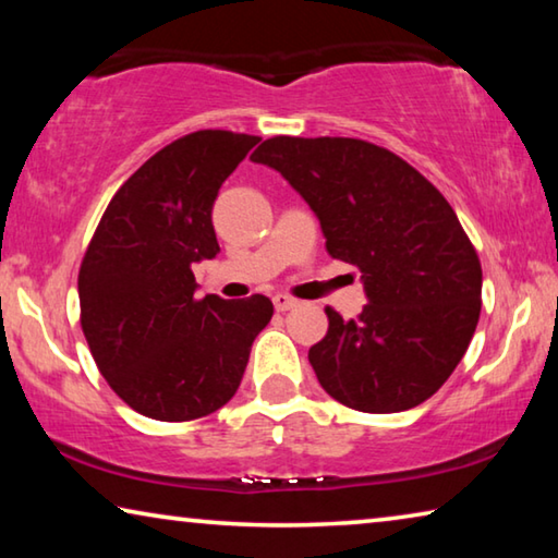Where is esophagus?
Listing matches in <instances>:
<instances>
[{
	"instance_id": "obj_1",
	"label": "esophagus",
	"mask_w": 558,
	"mask_h": 558,
	"mask_svg": "<svg viewBox=\"0 0 558 558\" xmlns=\"http://www.w3.org/2000/svg\"><path fill=\"white\" fill-rule=\"evenodd\" d=\"M272 305H276L278 313H288V310L298 307V300L288 298V295H276V298H272Z\"/></svg>"
}]
</instances>
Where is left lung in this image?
Instances as JSON below:
<instances>
[{"label":"left lung","instance_id":"obj_1","mask_svg":"<svg viewBox=\"0 0 558 558\" xmlns=\"http://www.w3.org/2000/svg\"><path fill=\"white\" fill-rule=\"evenodd\" d=\"M251 159L307 202L329 256L362 270V315L327 307V335L310 347L323 389L364 413L430 399L468 352L483 292L477 253L446 196L364 140L270 137Z\"/></svg>","mask_w":558,"mask_h":558}]
</instances>
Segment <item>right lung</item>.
I'll return each instance as SVG.
<instances>
[{
  "instance_id": "add662e5",
  "label": "right lung",
  "mask_w": 558,
  "mask_h": 558,
  "mask_svg": "<svg viewBox=\"0 0 558 558\" xmlns=\"http://www.w3.org/2000/svg\"><path fill=\"white\" fill-rule=\"evenodd\" d=\"M260 137L199 130L174 140L112 196L78 272L81 327L100 374L155 421L219 411L272 317L266 295L196 300L192 266L216 258L211 209Z\"/></svg>"
}]
</instances>
